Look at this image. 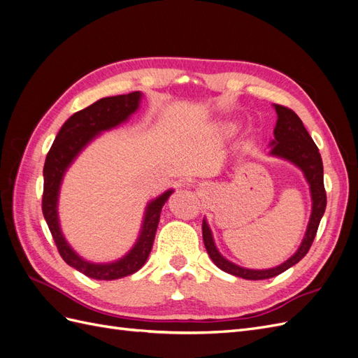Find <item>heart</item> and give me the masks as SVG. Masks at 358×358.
I'll use <instances>...</instances> for the list:
<instances>
[{"label":"heart","mask_w":358,"mask_h":358,"mask_svg":"<svg viewBox=\"0 0 358 358\" xmlns=\"http://www.w3.org/2000/svg\"><path fill=\"white\" fill-rule=\"evenodd\" d=\"M234 131H236L234 122H221L220 125H216V133L221 136H231Z\"/></svg>","instance_id":"obj_1"}]
</instances>
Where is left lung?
Listing matches in <instances>:
<instances>
[{
  "instance_id": "8db88e82",
  "label": "left lung",
  "mask_w": 358,
  "mask_h": 358,
  "mask_svg": "<svg viewBox=\"0 0 358 358\" xmlns=\"http://www.w3.org/2000/svg\"><path fill=\"white\" fill-rule=\"evenodd\" d=\"M273 107L278 115V121L273 129L275 138L270 142V155L287 159L303 171L306 182L309 183L310 199H312V212H310L308 229L296 254L291 255L282 264L272 268L254 270V268L241 267L229 262V259L224 258L220 254L218 248L215 246L212 231L206 220H203V225H201L203 242L206 246V251H208L209 257L212 258V262L218 266L222 272H227L243 279H251V280L268 279V278L278 276L282 272H285V270H288L289 267L297 264L300 259L308 254L313 239H315L320 221L322 218L324 212H326V204H327L326 189H324L322 159L318 152L317 145L313 143V140L306 131L301 119L294 112L288 109V107L279 106V104H273Z\"/></svg>"
}]
</instances>
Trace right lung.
Segmentation results:
<instances>
[{
  "mask_svg": "<svg viewBox=\"0 0 358 358\" xmlns=\"http://www.w3.org/2000/svg\"><path fill=\"white\" fill-rule=\"evenodd\" d=\"M140 100H142V92L136 91L124 95L106 96V99L86 107V109L76 112L61 127L55 142H53L46 157L45 169H43L45 187H43L41 209L53 241L57 243L59 255L69 266L92 279L112 280L124 278L136 273L146 263L154 245L161 209L173 194V189H167L159 197L148 203L137 242L129 249L127 255L113 263L99 264L86 262L80 255L76 254L61 231L58 218V197L61 182L67 169L95 137H99L107 129H112L125 122L138 109Z\"/></svg>",
  "mask_w": 358,
  "mask_h": 358,
  "instance_id": "obj_1",
  "label": "right lung"
}]
</instances>
